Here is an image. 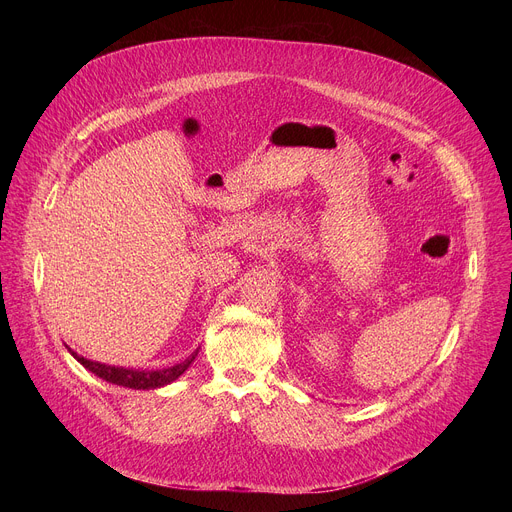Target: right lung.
<instances>
[{"label": "right lung", "instance_id": "1", "mask_svg": "<svg viewBox=\"0 0 512 512\" xmlns=\"http://www.w3.org/2000/svg\"><path fill=\"white\" fill-rule=\"evenodd\" d=\"M70 354L75 356L85 369H89L91 373H95L97 377H101L103 381H109L113 385H121V387H127V389H158V387H164V385L176 381L190 367L192 360L198 354V350H194L186 360L174 364V367L160 369V371H133V369H123V367H109V364L93 362V360H89L85 356H79L77 352H72V350H70Z\"/></svg>", "mask_w": 512, "mask_h": 512}]
</instances>
